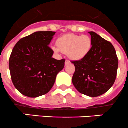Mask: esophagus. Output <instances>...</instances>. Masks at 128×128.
<instances>
[{
    "mask_svg": "<svg viewBox=\"0 0 128 128\" xmlns=\"http://www.w3.org/2000/svg\"><path fill=\"white\" fill-rule=\"evenodd\" d=\"M70 62L69 61V60H66L65 61V65H66L67 64H70Z\"/></svg>",
    "mask_w": 128,
    "mask_h": 128,
    "instance_id": "esophagus-1",
    "label": "esophagus"
}]
</instances>
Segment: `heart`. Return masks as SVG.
<instances>
[{
	"label": "heart",
	"mask_w": 128,
	"mask_h": 128,
	"mask_svg": "<svg viewBox=\"0 0 128 128\" xmlns=\"http://www.w3.org/2000/svg\"><path fill=\"white\" fill-rule=\"evenodd\" d=\"M58 46H53L55 53L62 52L68 54L73 60L84 58L90 52L92 48V40L88 35L68 34L59 38L56 42Z\"/></svg>",
	"instance_id": "obj_1"
}]
</instances>
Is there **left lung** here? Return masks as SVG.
<instances>
[{
	"instance_id": "1",
	"label": "left lung",
	"mask_w": 128,
	"mask_h": 128,
	"mask_svg": "<svg viewBox=\"0 0 128 128\" xmlns=\"http://www.w3.org/2000/svg\"><path fill=\"white\" fill-rule=\"evenodd\" d=\"M90 52L84 58L72 62L75 66L72 82L83 94L96 97L107 92L113 85L117 74L118 59L113 45L94 32Z\"/></svg>"
}]
</instances>
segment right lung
I'll return each instance as SVG.
<instances>
[{
    "label": "right lung",
    "instance_id": "1",
    "mask_svg": "<svg viewBox=\"0 0 128 128\" xmlns=\"http://www.w3.org/2000/svg\"><path fill=\"white\" fill-rule=\"evenodd\" d=\"M55 32H36L20 39L9 59L12 83L24 95L36 98L52 88L56 75L64 68L65 60L52 58L49 47Z\"/></svg>",
    "mask_w": 128,
    "mask_h": 128
}]
</instances>
